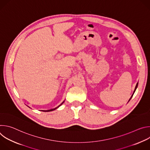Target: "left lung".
Masks as SVG:
<instances>
[{
  "mask_svg": "<svg viewBox=\"0 0 150 150\" xmlns=\"http://www.w3.org/2000/svg\"><path fill=\"white\" fill-rule=\"evenodd\" d=\"M138 82H137V85H136V86H135V90H134V93H133V94H132V96L131 97V98H129V101H128V102H129V101H130V100L132 98V96H133V95H134V93L135 92V91H136V90H137V87H138Z\"/></svg>",
  "mask_w": 150,
  "mask_h": 150,
  "instance_id": "8db88e82",
  "label": "left lung"
}]
</instances>
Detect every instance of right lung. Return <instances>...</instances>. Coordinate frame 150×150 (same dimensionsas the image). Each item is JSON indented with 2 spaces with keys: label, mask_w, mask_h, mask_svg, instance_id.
Wrapping results in <instances>:
<instances>
[{
  "label": "right lung",
  "mask_w": 150,
  "mask_h": 150,
  "mask_svg": "<svg viewBox=\"0 0 150 150\" xmlns=\"http://www.w3.org/2000/svg\"><path fill=\"white\" fill-rule=\"evenodd\" d=\"M64 101H63V102H62V103H61V104H60L59 105H58L57 107H56V108H54V109H50V110H41V111H42V112H51V111L54 110L55 109H57L58 108H59V107H60V105H62V104L64 103ZM27 106H28V105H27ZM28 107H29V106H28ZM29 108H30V107H29Z\"/></svg>",
  "instance_id": "1"
}]
</instances>
